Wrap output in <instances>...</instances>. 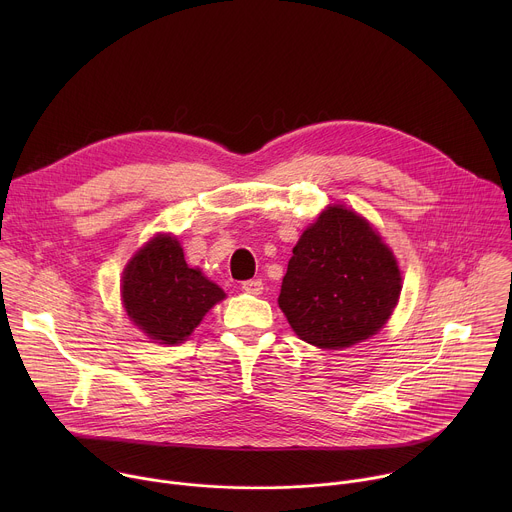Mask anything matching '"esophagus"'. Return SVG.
Masks as SVG:
<instances>
[{"mask_svg": "<svg viewBox=\"0 0 512 512\" xmlns=\"http://www.w3.org/2000/svg\"><path fill=\"white\" fill-rule=\"evenodd\" d=\"M241 287H243V291H247V294H251V296H259L263 291L261 279H247V281H243Z\"/></svg>", "mask_w": 512, "mask_h": 512, "instance_id": "34e87169", "label": "esophagus"}]
</instances>
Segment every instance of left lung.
Here are the masks:
<instances>
[{"label":"left lung","instance_id":"1","mask_svg":"<svg viewBox=\"0 0 512 512\" xmlns=\"http://www.w3.org/2000/svg\"><path fill=\"white\" fill-rule=\"evenodd\" d=\"M399 294L393 251L367 218L336 204L294 247L277 304L302 340L340 350L377 334Z\"/></svg>","mask_w":512,"mask_h":512}]
</instances>
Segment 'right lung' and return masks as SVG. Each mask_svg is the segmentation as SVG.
I'll use <instances>...</instances> for the list:
<instances>
[{"instance_id": "right-lung-1", "label": "right lung", "mask_w": 512, "mask_h": 512, "mask_svg": "<svg viewBox=\"0 0 512 512\" xmlns=\"http://www.w3.org/2000/svg\"><path fill=\"white\" fill-rule=\"evenodd\" d=\"M121 300L129 320L160 344H180L225 291L188 267L176 237L156 235L127 263Z\"/></svg>"}]
</instances>
